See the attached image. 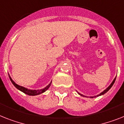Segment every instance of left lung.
<instances>
[{"instance_id":"left-lung-1","label":"left lung","mask_w":124,"mask_h":124,"mask_svg":"<svg viewBox=\"0 0 124 124\" xmlns=\"http://www.w3.org/2000/svg\"><path fill=\"white\" fill-rule=\"evenodd\" d=\"M115 80H116V77H115V78H114V79H113V81H112V82L111 83V84H110V85H109V86L108 87L106 88V89L104 90V91H103L102 92V93H100V94L97 95V96H90V98H96V97H98V96H101V95H103V94H105V93H107V92H108V91H109V90L110 89H111V87H112V85H113V84L115 83ZM77 93H78V94H80V96H82L87 97V96H84V95L82 94H80V93H78V92H77Z\"/></svg>"}]
</instances>
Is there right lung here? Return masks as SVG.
Returning a JSON list of instances; mask_svg holds the SVG:
<instances>
[{
	"label": "right lung",
	"mask_w": 124,
	"mask_h": 124,
	"mask_svg": "<svg viewBox=\"0 0 124 124\" xmlns=\"http://www.w3.org/2000/svg\"><path fill=\"white\" fill-rule=\"evenodd\" d=\"M9 77L10 80H11V82L13 83V84L15 86V87L17 88V89H18V90H19L20 91L23 92V93H24V94L29 95V96H36V95L40 94H42V93H44V92H46V91L49 88V87L51 86V82H52V81H51V82H50V84H49V85H47V86L43 88V89H37V90L29 89H27V88L21 86V85H19L18 84H16L15 82L13 81V79L11 78V77H10L9 74Z\"/></svg>",
	"instance_id": "1"
}]
</instances>
